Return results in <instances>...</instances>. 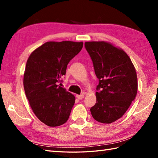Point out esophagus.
Here are the masks:
<instances>
[{
    "label": "esophagus",
    "mask_w": 158,
    "mask_h": 158,
    "mask_svg": "<svg viewBox=\"0 0 158 158\" xmlns=\"http://www.w3.org/2000/svg\"><path fill=\"white\" fill-rule=\"evenodd\" d=\"M77 98H78L79 100H81L83 98H84V94H80V95H77L76 96Z\"/></svg>",
    "instance_id": "obj_1"
}]
</instances>
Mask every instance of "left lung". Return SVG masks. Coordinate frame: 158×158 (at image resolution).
Segmentation results:
<instances>
[{
  "mask_svg": "<svg viewBox=\"0 0 158 158\" xmlns=\"http://www.w3.org/2000/svg\"><path fill=\"white\" fill-rule=\"evenodd\" d=\"M99 83L90 109L95 120L110 123L121 118L135 100L138 81L135 66L122 49L106 41L85 43Z\"/></svg>",
  "mask_w": 158,
  "mask_h": 158,
  "instance_id": "obj_1",
  "label": "left lung"
}]
</instances>
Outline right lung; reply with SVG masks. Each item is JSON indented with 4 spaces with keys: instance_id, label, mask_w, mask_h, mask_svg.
<instances>
[{
    "instance_id": "right-lung-1",
    "label": "right lung",
    "mask_w": 158,
    "mask_h": 158,
    "mask_svg": "<svg viewBox=\"0 0 158 158\" xmlns=\"http://www.w3.org/2000/svg\"><path fill=\"white\" fill-rule=\"evenodd\" d=\"M82 48L83 42H46L27 60L23 81L26 98L35 115L47 126H61L69 119L75 97L57 84Z\"/></svg>"
}]
</instances>
